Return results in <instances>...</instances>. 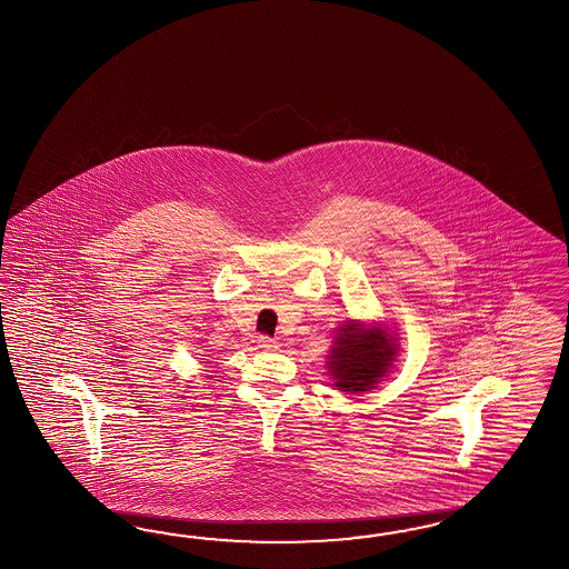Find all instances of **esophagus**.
<instances>
[{
	"mask_svg": "<svg viewBox=\"0 0 569 569\" xmlns=\"http://www.w3.org/2000/svg\"><path fill=\"white\" fill-rule=\"evenodd\" d=\"M257 343H259L261 349H276V347H278V341L271 339V337H267V335H261V337L257 339Z\"/></svg>",
	"mask_w": 569,
	"mask_h": 569,
	"instance_id": "esophagus-1",
	"label": "esophagus"
}]
</instances>
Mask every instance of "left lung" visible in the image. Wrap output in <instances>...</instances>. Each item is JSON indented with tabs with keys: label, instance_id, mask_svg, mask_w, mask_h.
Masks as SVG:
<instances>
[{
	"label": "left lung",
	"instance_id": "left-lung-1",
	"mask_svg": "<svg viewBox=\"0 0 569 569\" xmlns=\"http://www.w3.org/2000/svg\"><path fill=\"white\" fill-rule=\"evenodd\" d=\"M395 353L397 347L385 331L363 329L360 322L351 320L339 329L333 353L329 356V368L337 380L335 387L346 392L375 388L392 366L390 361Z\"/></svg>",
	"mask_w": 569,
	"mask_h": 569
}]
</instances>
